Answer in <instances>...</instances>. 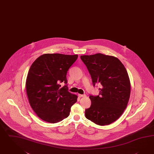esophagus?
<instances>
[{"mask_svg": "<svg viewBox=\"0 0 154 154\" xmlns=\"http://www.w3.org/2000/svg\"><path fill=\"white\" fill-rule=\"evenodd\" d=\"M79 97H86V95L85 94H83V95H81V94H79Z\"/></svg>", "mask_w": 154, "mask_h": 154, "instance_id": "34e87169", "label": "esophagus"}]
</instances>
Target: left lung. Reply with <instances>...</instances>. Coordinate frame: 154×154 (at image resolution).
<instances>
[{
  "instance_id": "obj_1",
  "label": "left lung",
  "mask_w": 154,
  "mask_h": 154,
  "mask_svg": "<svg viewBox=\"0 0 154 154\" xmlns=\"http://www.w3.org/2000/svg\"><path fill=\"white\" fill-rule=\"evenodd\" d=\"M94 86L101 85L99 95L90 96L91 105L85 110L86 118L96 125H109L124 112L129 101L131 84L124 65L118 59L101 53L81 55Z\"/></svg>"
}]
</instances>
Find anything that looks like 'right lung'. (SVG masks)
I'll return each instance as SVG.
<instances>
[{
    "instance_id": "add662e5",
    "label": "right lung",
    "mask_w": 154,
    "mask_h": 154,
    "mask_svg": "<svg viewBox=\"0 0 154 154\" xmlns=\"http://www.w3.org/2000/svg\"><path fill=\"white\" fill-rule=\"evenodd\" d=\"M77 58V55L45 54L32 64L26 92L31 108L42 120L55 123L69 116L78 97L68 91L66 73ZM62 82L65 85L61 88Z\"/></svg>"
}]
</instances>
